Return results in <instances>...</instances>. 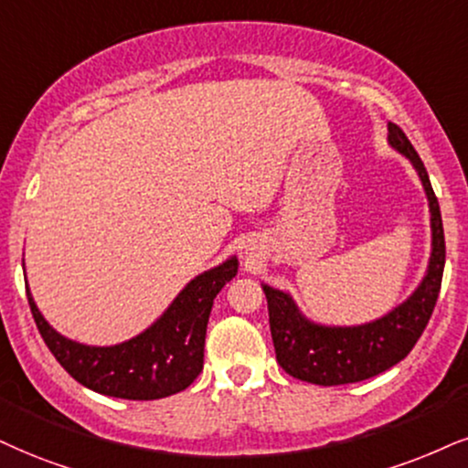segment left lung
Masks as SVG:
<instances>
[{
	"instance_id": "left-lung-1",
	"label": "left lung",
	"mask_w": 468,
	"mask_h": 468,
	"mask_svg": "<svg viewBox=\"0 0 468 468\" xmlns=\"http://www.w3.org/2000/svg\"><path fill=\"white\" fill-rule=\"evenodd\" d=\"M388 143L412 160L431 212V258L428 273L408 302L382 319L357 327H325L310 323L286 292L262 286L275 357L288 375L319 386L354 384L395 367L410 354L428 325L445 271V229L441 206L417 149L399 125L388 123Z\"/></svg>"
}]
</instances>
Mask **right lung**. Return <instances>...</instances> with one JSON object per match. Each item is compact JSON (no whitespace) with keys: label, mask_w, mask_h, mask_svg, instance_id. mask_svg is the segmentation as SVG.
<instances>
[{"label":"right lung","mask_w":468,"mask_h":468,"mask_svg":"<svg viewBox=\"0 0 468 468\" xmlns=\"http://www.w3.org/2000/svg\"><path fill=\"white\" fill-rule=\"evenodd\" d=\"M239 261L206 271L184 288L149 330L114 347H86L60 336L38 313L27 291L34 323L60 367L95 393L152 401L188 388L204 368L206 325L218 291L234 278Z\"/></svg>","instance_id":"obj_1"}]
</instances>
